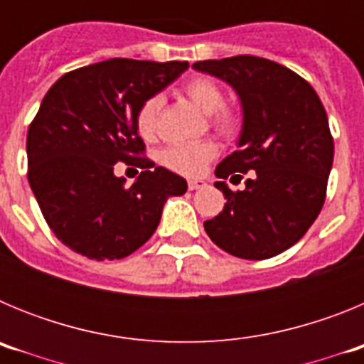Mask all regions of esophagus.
<instances>
[{"mask_svg": "<svg viewBox=\"0 0 364 364\" xmlns=\"http://www.w3.org/2000/svg\"><path fill=\"white\" fill-rule=\"evenodd\" d=\"M188 188H189V191H195V189H202V188H205V182H204V180H189Z\"/></svg>", "mask_w": 364, "mask_h": 364, "instance_id": "esophagus-1", "label": "esophagus"}]
</instances>
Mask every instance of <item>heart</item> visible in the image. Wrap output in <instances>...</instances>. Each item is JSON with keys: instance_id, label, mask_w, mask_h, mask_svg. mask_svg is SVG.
Listing matches in <instances>:
<instances>
[{"instance_id": "b5f03b06", "label": "heart", "mask_w": 364, "mask_h": 364, "mask_svg": "<svg viewBox=\"0 0 364 364\" xmlns=\"http://www.w3.org/2000/svg\"><path fill=\"white\" fill-rule=\"evenodd\" d=\"M184 92L193 104L210 114V124L222 136L231 138L242 127V112L233 105L224 104V91L215 80L208 76H197L184 85ZM164 107V98L153 95L138 107L134 124L138 134L144 140H153L159 133L160 112ZM218 154V146L213 140H197V142L175 144L160 153V162L167 169L178 175L195 176L204 171V167Z\"/></svg>"}]
</instances>
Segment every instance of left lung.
Returning <instances> with one entry per match:
<instances>
[{
  "instance_id": "1",
  "label": "left lung",
  "mask_w": 364,
  "mask_h": 364,
  "mask_svg": "<svg viewBox=\"0 0 364 364\" xmlns=\"http://www.w3.org/2000/svg\"><path fill=\"white\" fill-rule=\"evenodd\" d=\"M233 87L244 124L239 151L215 169L224 210L204 222L210 239L240 259L275 257L302 239L326 198L333 138L314 87L288 67L266 58L231 56L193 63ZM253 171L247 189L223 182Z\"/></svg>"
}]
</instances>
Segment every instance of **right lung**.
Wrapping results in <instances>:
<instances>
[{"instance_id":"1","label":"right lung","mask_w":364,"mask_h":364,"mask_svg":"<svg viewBox=\"0 0 364 364\" xmlns=\"http://www.w3.org/2000/svg\"><path fill=\"white\" fill-rule=\"evenodd\" d=\"M189 67L188 62L112 58L63 74L28 125L27 178L45 220L87 259H124L159 226L167 197L184 195L182 176L154 167L134 124L138 107ZM140 166L133 186L114 164Z\"/></svg>"}]
</instances>
